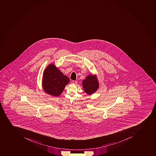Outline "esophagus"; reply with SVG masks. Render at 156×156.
Here are the masks:
<instances>
[{"label":"esophagus","mask_w":156,"mask_h":156,"mask_svg":"<svg viewBox=\"0 0 156 156\" xmlns=\"http://www.w3.org/2000/svg\"><path fill=\"white\" fill-rule=\"evenodd\" d=\"M72 84H76L77 83V82L76 81H72Z\"/></svg>","instance_id":"1"}]
</instances>
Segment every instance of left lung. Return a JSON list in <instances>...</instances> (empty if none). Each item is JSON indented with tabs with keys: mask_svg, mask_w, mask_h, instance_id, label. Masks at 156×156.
<instances>
[{
	"mask_svg": "<svg viewBox=\"0 0 156 156\" xmlns=\"http://www.w3.org/2000/svg\"><path fill=\"white\" fill-rule=\"evenodd\" d=\"M83 87L87 94H92L99 88V83L96 75L90 74L82 81Z\"/></svg>",
	"mask_w": 156,
	"mask_h": 156,
	"instance_id": "left-lung-1",
	"label": "left lung"
}]
</instances>
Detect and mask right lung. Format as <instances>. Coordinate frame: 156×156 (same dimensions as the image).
<instances>
[{
    "mask_svg": "<svg viewBox=\"0 0 156 156\" xmlns=\"http://www.w3.org/2000/svg\"><path fill=\"white\" fill-rule=\"evenodd\" d=\"M69 81L68 77L63 74L54 64L51 63L44 70L42 85L46 94L54 97H58Z\"/></svg>",
    "mask_w": 156,
    "mask_h": 156,
    "instance_id": "right-lung-1",
    "label": "right lung"
}]
</instances>
